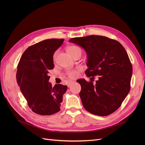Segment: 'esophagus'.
I'll list each match as a JSON object with an SVG mask.
<instances>
[{"instance_id": "obj_1", "label": "esophagus", "mask_w": 145, "mask_h": 145, "mask_svg": "<svg viewBox=\"0 0 145 145\" xmlns=\"http://www.w3.org/2000/svg\"><path fill=\"white\" fill-rule=\"evenodd\" d=\"M74 82V80H69L68 82V83H67V87H70V86L72 84V83H73Z\"/></svg>"}]
</instances>
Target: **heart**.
Returning <instances> with one entry per match:
<instances>
[{
	"mask_svg": "<svg viewBox=\"0 0 145 145\" xmlns=\"http://www.w3.org/2000/svg\"><path fill=\"white\" fill-rule=\"evenodd\" d=\"M81 51L80 49L76 46H71L67 48V52L71 56H73L74 55L76 54L79 52ZM57 55V52H55L54 55H53V59H55ZM68 76L71 78H74L78 76V72L76 70H72V71H68L66 72Z\"/></svg>",
	"mask_w": 145,
	"mask_h": 145,
	"instance_id": "heart-1",
	"label": "heart"
}]
</instances>
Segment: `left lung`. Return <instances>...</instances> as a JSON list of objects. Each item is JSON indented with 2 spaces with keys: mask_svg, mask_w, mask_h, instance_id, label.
<instances>
[{
  "mask_svg": "<svg viewBox=\"0 0 145 145\" xmlns=\"http://www.w3.org/2000/svg\"><path fill=\"white\" fill-rule=\"evenodd\" d=\"M70 42L80 46L87 53V76L96 81L78 79L83 107L95 115L105 116L115 112L131 89L132 66L124 47L117 40L98 35L74 37Z\"/></svg>",
  "mask_w": 145,
  "mask_h": 145,
  "instance_id": "8db88e82",
  "label": "left lung"
}]
</instances>
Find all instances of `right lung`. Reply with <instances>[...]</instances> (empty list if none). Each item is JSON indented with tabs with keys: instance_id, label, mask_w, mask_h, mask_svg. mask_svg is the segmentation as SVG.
<instances>
[{
	"instance_id": "1",
	"label": "right lung",
	"mask_w": 145,
	"mask_h": 145,
	"mask_svg": "<svg viewBox=\"0 0 145 145\" xmlns=\"http://www.w3.org/2000/svg\"><path fill=\"white\" fill-rule=\"evenodd\" d=\"M63 39H50L30 46L18 65L16 79L29 107L40 115H51L60 110V103L67 87L52 86L49 71L54 68L53 56Z\"/></svg>"
}]
</instances>
